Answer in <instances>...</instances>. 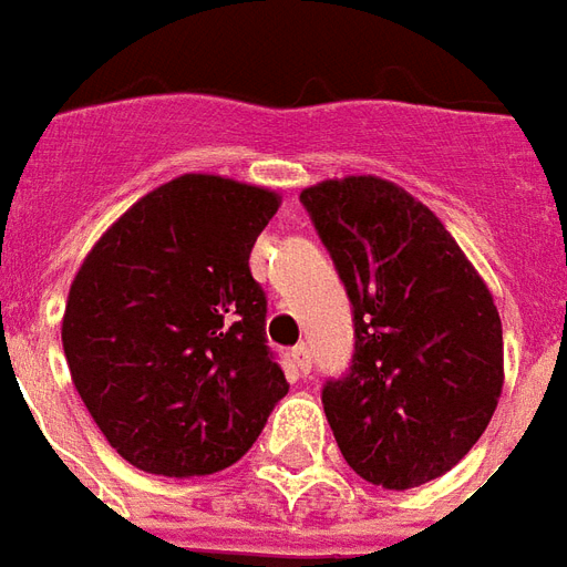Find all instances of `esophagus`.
Instances as JSON below:
<instances>
[{
	"label": "esophagus",
	"instance_id": "obj_1",
	"mask_svg": "<svg viewBox=\"0 0 567 567\" xmlns=\"http://www.w3.org/2000/svg\"><path fill=\"white\" fill-rule=\"evenodd\" d=\"M291 367L297 369V375H309V369H312V358H309V348L297 346L291 351Z\"/></svg>",
	"mask_w": 567,
	"mask_h": 567
}]
</instances>
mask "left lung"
Instances as JSON below:
<instances>
[{
  "label": "left lung",
  "mask_w": 567,
  "mask_h": 567,
  "mask_svg": "<svg viewBox=\"0 0 567 567\" xmlns=\"http://www.w3.org/2000/svg\"><path fill=\"white\" fill-rule=\"evenodd\" d=\"M354 306V360L324 414L369 484L442 477L484 435L505 384L489 288L433 209L372 174L300 192Z\"/></svg>",
  "instance_id": "1"
}]
</instances>
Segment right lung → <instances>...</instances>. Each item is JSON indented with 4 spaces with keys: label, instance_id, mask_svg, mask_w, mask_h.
<instances>
[{
    "label": "right lung",
    "instance_id": "1",
    "mask_svg": "<svg viewBox=\"0 0 567 567\" xmlns=\"http://www.w3.org/2000/svg\"><path fill=\"white\" fill-rule=\"evenodd\" d=\"M282 195L179 174L134 200L74 272L62 348L104 439L150 475L237 463L288 393L249 255Z\"/></svg>",
    "mask_w": 567,
    "mask_h": 567
}]
</instances>
